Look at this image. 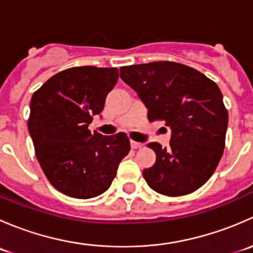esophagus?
Instances as JSON below:
<instances>
[{
    "instance_id": "1",
    "label": "esophagus",
    "mask_w": 253,
    "mask_h": 253,
    "mask_svg": "<svg viewBox=\"0 0 253 253\" xmlns=\"http://www.w3.org/2000/svg\"><path fill=\"white\" fill-rule=\"evenodd\" d=\"M131 147L132 149H138V148H142L143 144L139 142H136V141H131Z\"/></svg>"
}]
</instances>
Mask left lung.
Returning <instances> with one entry per match:
<instances>
[{
  "instance_id": "obj_1",
  "label": "left lung",
  "mask_w": 253,
  "mask_h": 253,
  "mask_svg": "<svg viewBox=\"0 0 253 253\" xmlns=\"http://www.w3.org/2000/svg\"><path fill=\"white\" fill-rule=\"evenodd\" d=\"M120 77L148 109V120L171 128L169 147L152 142L154 165L143 177L155 192L185 196L215 171L225 148L228 110L219 86L203 73L171 61L125 66Z\"/></svg>"
}]
</instances>
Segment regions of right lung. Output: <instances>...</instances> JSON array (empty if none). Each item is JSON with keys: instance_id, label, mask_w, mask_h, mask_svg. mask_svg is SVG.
Segmentation results:
<instances>
[{"instance_id": "right-lung-1", "label": "right lung", "mask_w": 253, "mask_h": 253, "mask_svg": "<svg viewBox=\"0 0 253 253\" xmlns=\"http://www.w3.org/2000/svg\"><path fill=\"white\" fill-rule=\"evenodd\" d=\"M117 79L114 67H72L33 94L28 129L35 155L51 185L63 195L88 200L105 192L131 149L124 132L103 136L88 129Z\"/></svg>"}]
</instances>
